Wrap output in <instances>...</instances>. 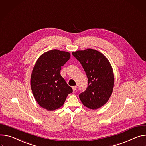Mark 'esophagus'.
Here are the masks:
<instances>
[{
	"label": "esophagus",
	"instance_id": "1",
	"mask_svg": "<svg viewBox=\"0 0 146 146\" xmlns=\"http://www.w3.org/2000/svg\"><path fill=\"white\" fill-rule=\"evenodd\" d=\"M77 89V86H72V90L74 92H75Z\"/></svg>",
	"mask_w": 146,
	"mask_h": 146
}]
</instances>
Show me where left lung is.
<instances>
[{
	"label": "left lung",
	"mask_w": 146,
	"mask_h": 146,
	"mask_svg": "<svg viewBox=\"0 0 146 146\" xmlns=\"http://www.w3.org/2000/svg\"><path fill=\"white\" fill-rule=\"evenodd\" d=\"M72 54L81 64L88 79L86 90L79 94L80 100L92 110L102 107L109 100L114 84L110 62L100 52L92 48Z\"/></svg>",
	"instance_id": "8db88e82"
}]
</instances>
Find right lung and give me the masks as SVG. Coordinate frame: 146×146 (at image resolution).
Here are the masks:
<instances>
[{"instance_id": "right-lung-1", "label": "right lung", "mask_w": 146, "mask_h": 146, "mask_svg": "<svg viewBox=\"0 0 146 146\" xmlns=\"http://www.w3.org/2000/svg\"><path fill=\"white\" fill-rule=\"evenodd\" d=\"M70 53L52 50L43 54L32 70L31 86L38 103L48 111L61 107L67 96L72 92L61 76V67L70 58Z\"/></svg>"}]
</instances>
